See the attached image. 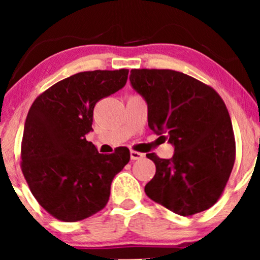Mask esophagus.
<instances>
[{"label": "esophagus", "instance_id": "1", "mask_svg": "<svg viewBox=\"0 0 260 260\" xmlns=\"http://www.w3.org/2000/svg\"><path fill=\"white\" fill-rule=\"evenodd\" d=\"M130 157L131 159H141L144 157V154H142V152H138V151H135V150H131L130 151Z\"/></svg>", "mask_w": 260, "mask_h": 260}]
</instances>
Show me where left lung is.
<instances>
[{"instance_id":"1","label":"left lung","mask_w":260,"mask_h":260,"mask_svg":"<svg viewBox=\"0 0 260 260\" xmlns=\"http://www.w3.org/2000/svg\"><path fill=\"white\" fill-rule=\"evenodd\" d=\"M130 83L148 104V125L175 148L154 161L156 174L144 191L176 214L212 207L225 189L236 161L230 113L214 88L173 70H131Z\"/></svg>"}]
</instances>
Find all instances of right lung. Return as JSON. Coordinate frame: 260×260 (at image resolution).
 Masks as SVG:
<instances>
[{"instance_id": "add662e5", "label": "right lung", "mask_w": 260, "mask_h": 260, "mask_svg": "<svg viewBox=\"0 0 260 260\" xmlns=\"http://www.w3.org/2000/svg\"><path fill=\"white\" fill-rule=\"evenodd\" d=\"M129 70L87 71L47 88L31 104L21 143V169L28 187L46 212L74 222L108 204L116 174L130 161L119 147L99 154L86 135L93 109L126 84Z\"/></svg>"}]
</instances>
